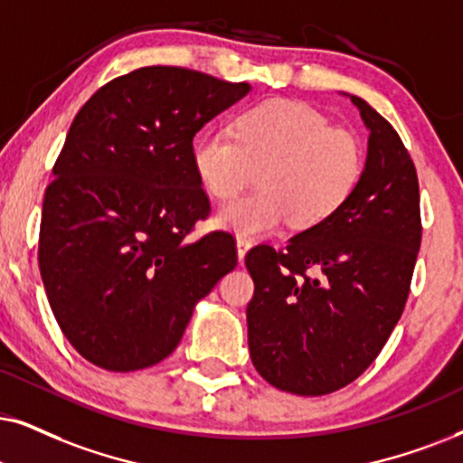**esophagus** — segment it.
<instances>
[{"label":"esophagus","mask_w":463,"mask_h":463,"mask_svg":"<svg viewBox=\"0 0 463 463\" xmlns=\"http://www.w3.org/2000/svg\"><path fill=\"white\" fill-rule=\"evenodd\" d=\"M251 248V241L245 237H237V259L239 262L245 260V254H248V250Z\"/></svg>","instance_id":"obj_1"}]
</instances>
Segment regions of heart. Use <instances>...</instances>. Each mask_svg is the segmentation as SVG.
<instances>
[{"mask_svg": "<svg viewBox=\"0 0 463 463\" xmlns=\"http://www.w3.org/2000/svg\"><path fill=\"white\" fill-rule=\"evenodd\" d=\"M353 132L331 128L306 104L269 100L243 110L235 137L213 132L194 147V171L213 198L239 194L259 171V192L228 203L215 224L239 237L267 235L290 220L312 228L348 201L363 175Z\"/></svg>", "mask_w": 463, "mask_h": 463, "instance_id": "obj_1", "label": "heart"}]
</instances>
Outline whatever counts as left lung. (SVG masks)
<instances>
[{
	"mask_svg": "<svg viewBox=\"0 0 463 463\" xmlns=\"http://www.w3.org/2000/svg\"><path fill=\"white\" fill-rule=\"evenodd\" d=\"M344 96L370 132L354 192L284 250L259 245L245 256L254 279L251 363L269 384L297 395L333 393L372 365L406 306L420 245L411 156L384 117Z\"/></svg>",
	"mask_w": 463,
	"mask_h": 463,
	"instance_id": "left-lung-1",
	"label": "left lung"
}]
</instances>
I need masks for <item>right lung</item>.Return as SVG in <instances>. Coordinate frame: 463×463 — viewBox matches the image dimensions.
Returning a JSON list of instances; mask_svg holds the SVG:
<instances>
[{
	"mask_svg": "<svg viewBox=\"0 0 463 463\" xmlns=\"http://www.w3.org/2000/svg\"><path fill=\"white\" fill-rule=\"evenodd\" d=\"M250 91L149 66L76 113L44 194L38 262L63 335L93 365L137 372L166 359L196 303L235 269L228 232L188 241L209 213L192 140Z\"/></svg>",
	"mask_w": 463,
	"mask_h": 463,
	"instance_id": "add662e5",
	"label": "right lung"
}]
</instances>
